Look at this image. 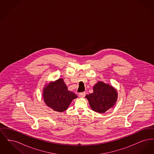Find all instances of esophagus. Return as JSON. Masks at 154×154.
I'll use <instances>...</instances> for the list:
<instances>
[{"label": "esophagus", "mask_w": 154, "mask_h": 154, "mask_svg": "<svg viewBox=\"0 0 154 154\" xmlns=\"http://www.w3.org/2000/svg\"><path fill=\"white\" fill-rule=\"evenodd\" d=\"M85 92H82V93H80L79 94V96L80 97H85Z\"/></svg>", "instance_id": "obj_1"}]
</instances>
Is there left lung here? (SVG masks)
Here are the masks:
<instances>
[{
	"label": "left lung",
	"instance_id": "8db88e82",
	"mask_svg": "<svg viewBox=\"0 0 154 154\" xmlns=\"http://www.w3.org/2000/svg\"><path fill=\"white\" fill-rule=\"evenodd\" d=\"M93 93L85 97L92 110L97 112L104 113L113 107L117 101L116 88L103 81H97L93 87Z\"/></svg>",
	"mask_w": 154,
	"mask_h": 154
}]
</instances>
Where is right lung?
Returning <instances> with one entry per match:
<instances>
[{
	"label": "right lung",
	"instance_id": "1",
	"mask_svg": "<svg viewBox=\"0 0 154 154\" xmlns=\"http://www.w3.org/2000/svg\"><path fill=\"white\" fill-rule=\"evenodd\" d=\"M43 97L48 107L55 111L63 112L77 96L68 90L63 79H59L44 85Z\"/></svg>",
	"mask_w": 154,
	"mask_h": 154
}]
</instances>
